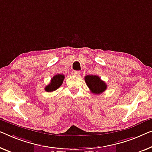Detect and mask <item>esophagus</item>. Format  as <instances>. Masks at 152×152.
I'll list each match as a JSON object with an SVG mask.
<instances>
[{
	"mask_svg": "<svg viewBox=\"0 0 152 152\" xmlns=\"http://www.w3.org/2000/svg\"><path fill=\"white\" fill-rule=\"evenodd\" d=\"M80 74V72H79V71H76V70H74V71H72V75H73V76H78Z\"/></svg>",
	"mask_w": 152,
	"mask_h": 152,
	"instance_id": "1",
	"label": "esophagus"
}]
</instances>
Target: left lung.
Wrapping results in <instances>:
<instances>
[{
    "instance_id": "8db88e82",
    "label": "left lung",
    "mask_w": 152,
    "mask_h": 152,
    "mask_svg": "<svg viewBox=\"0 0 152 152\" xmlns=\"http://www.w3.org/2000/svg\"><path fill=\"white\" fill-rule=\"evenodd\" d=\"M85 82L91 91L95 94H100L107 88V85L98 76L87 75L85 77Z\"/></svg>"
}]
</instances>
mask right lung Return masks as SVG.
I'll return each mask as SVG.
<instances>
[{"label": "right lung", "instance_id": "add662e5", "mask_svg": "<svg viewBox=\"0 0 152 152\" xmlns=\"http://www.w3.org/2000/svg\"><path fill=\"white\" fill-rule=\"evenodd\" d=\"M65 78L63 74H57L54 76L51 79L50 83L45 87V91L47 92H53L61 87Z\"/></svg>", "mask_w": 152, "mask_h": 152}]
</instances>
